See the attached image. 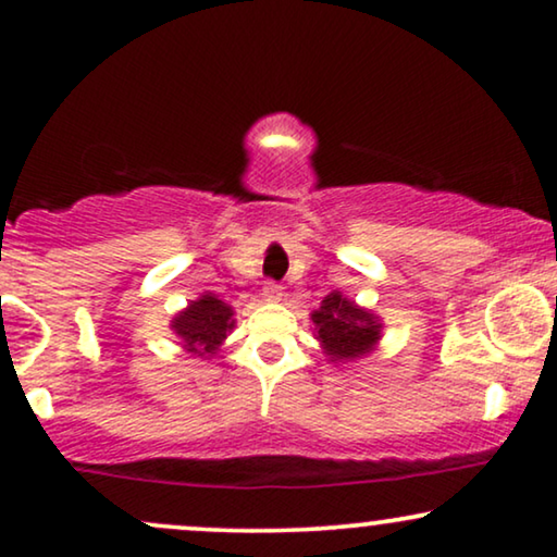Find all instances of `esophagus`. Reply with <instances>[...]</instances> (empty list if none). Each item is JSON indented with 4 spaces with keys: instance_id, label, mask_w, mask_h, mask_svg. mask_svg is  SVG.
<instances>
[{
    "instance_id": "34e87169",
    "label": "esophagus",
    "mask_w": 557,
    "mask_h": 557,
    "mask_svg": "<svg viewBox=\"0 0 557 557\" xmlns=\"http://www.w3.org/2000/svg\"><path fill=\"white\" fill-rule=\"evenodd\" d=\"M281 296H284V292H281V286L273 284V281H269V284L263 286V299L265 301H278Z\"/></svg>"
}]
</instances>
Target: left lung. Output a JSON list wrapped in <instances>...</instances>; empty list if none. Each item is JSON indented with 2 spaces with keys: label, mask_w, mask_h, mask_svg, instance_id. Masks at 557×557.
<instances>
[{
  "label": "left lung",
  "mask_w": 557,
  "mask_h": 557,
  "mask_svg": "<svg viewBox=\"0 0 557 557\" xmlns=\"http://www.w3.org/2000/svg\"><path fill=\"white\" fill-rule=\"evenodd\" d=\"M311 324L319 347L334 368L362 360L375 352L383 339V322L375 311L360 307L342 292L324 296L322 307L311 311Z\"/></svg>",
  "instance_id": "1"
}]
</instances>
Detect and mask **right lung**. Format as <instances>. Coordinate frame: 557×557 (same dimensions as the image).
Wrapping results in <instances>:
<instances>
[{"instance_id":"1","label":"right lung","mask_w":557,"mask_h":557,"mask_svg":"<svg viewBox=\"0 0 557 557\" xmlns=\"http://www.w3.org/2000/svg\"><path fill=\"white\" fill-rule=\"evenodd\" d=\"M170 330L185 352L210 360L235 330V309L212 292H205L172 317Z\"/></svg>"}]
</instances>
